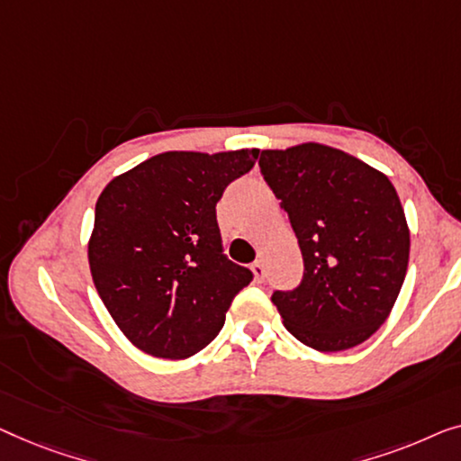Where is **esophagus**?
Wrapping results in <instances>:
<instances>
[{"instance_id": "34e87169", "label": "esophagus", "mask_w": 461, "mask_h": 461, "mask_svg": "<svg viewBox=\"0 0 461 461\" xmlns=\"http://www.w3.org/2000/svg\"><path fill=\"white\" fill-rule=\"evenodd\" d=\"M250 271H252V276H255V280H257V282H263V280H265V274H267V271H265V265H263V261L252 263Z\"/></svg>"}]
</instances>
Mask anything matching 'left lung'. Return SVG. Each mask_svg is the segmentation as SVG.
I'll use <instances>...</instances> for the list:
<instances>
[{
	"mask_svg": "<svg viewBox=\"0 0 461 461\" xmlns=\"http://www.w3.org/2000/svg\"><path fill=\"white\" fill-rule=\"evenodd\" d=\"M258 165L304 263L301 286L271 296L284 326L321 353L361 345L391 315L410 263L397 190L378 168L317 141L263 150Z\"/></svg>",
	"mask_w": 461,
	"mask_h": 461,
	"instance_id": "1",
	"label": "left lung"
}]
</instances>
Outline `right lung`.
Wrapping results in <instances>:
<instances>
[{"label":"right lung","instance_id":"right-lung-1","mask_svg":"<svg viewBox=\"0 0 461 461\" xmlns=\"http://www.w3.org/2000/svg\"><path fill=\"white\" fill-rule=\"evenodd\" d=\"M257 148L163 152L116 175L95 203L87 244L95 290L127 340L152 357L209 345L252 274L221 252L217 203Z\"/></svg>","mask_w":461,"mask_h":461}]
</instances>
